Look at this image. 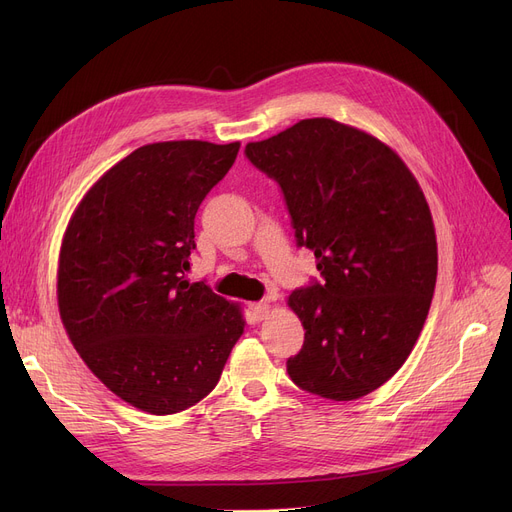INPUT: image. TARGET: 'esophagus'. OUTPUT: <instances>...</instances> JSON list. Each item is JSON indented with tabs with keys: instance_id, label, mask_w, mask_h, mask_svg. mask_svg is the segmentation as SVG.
I'll return each mask as SVG.
<instances>
[{
	"instance_id": "1",
	"label": "esophagus",
	"mask_w": 512,
	"mask_h": 512,
	"mask_svg": "<svg viewBox=\"0 0 512 512\" xmlns=\"http://www.w3.org/2000/svg\"><path fill=\"white\" fill-rule=\"evenodd\" d=\"M270 303L267 301H261V303H255V305H251V313H253V317L255 319H265L267 315H270Z\"/></svg>"
}]
</instances>
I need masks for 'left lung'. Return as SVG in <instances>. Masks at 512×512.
I'll return each instance as SVG.
<instances>
[{
  "label": "left lung",
  "mask_w": 512,
  "mask_h": 512,
  "mask_svg": "<svg viewBox=\"0 0 512 512\" xmlns=\"http://www.w3.org/2000/svg\"><path fill=\"white\" fill-rule=\"evenodd\" d=\"M245 153L280 184L299 247L326 280L288 297L305 328L288 375L330 400L378 390L411 355L436 288V228L417 178L392 147L332 118Z\"/></svg>",
  "instance_id": "1"
}]
</instances>
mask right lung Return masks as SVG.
Listing matches in <instances>:
<instances>
[{
	"label": "right lung",
	"mask_w": 512,
	"mask_h": 512,
	"mask_svg": "<svg viewBox=\"0 0 512 512\" xmlns=\"http://www.w3.org/2000/svg\"><path fill=\"white\" fill-rule=\"evenodd\" d=\"M238 149V141L143 145L89 188L64 232L66 334L97 378L145 413L197 405L245 332L240 305L184 278L197 209Z\"/></svg>",
	"instance_id": "right-lung-1"
}]
</instances>
